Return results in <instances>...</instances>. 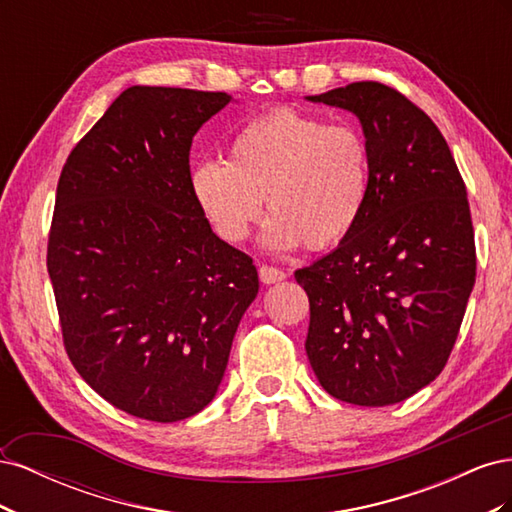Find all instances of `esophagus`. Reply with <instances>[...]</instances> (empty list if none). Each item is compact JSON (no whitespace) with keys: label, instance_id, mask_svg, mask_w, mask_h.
<instances>
[{"label":"esophagus","instance_id":"esophagus-1","mask_svg":"<svg viewBox=\"0 0 512 512\" xmlns=\"http://www.w3.org/2000/svg\"><path fill=\"white\" fill-rule=\"evenodd\" d=\"M258 275H260V282H262V284H277V282L286 280V273H284L282 269L269 267V265H262V267L258 269Z\"/></svg>","mask_w":512,"mask_h":512}]
</instances>
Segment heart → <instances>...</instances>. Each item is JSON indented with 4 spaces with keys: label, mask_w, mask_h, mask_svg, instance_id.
Listing matches in <instances>:
<instances>
[{
    "label": "heart",
    "mask_w": 512,
    "mask_h": 512,
    "mask_svg": "<svg viewBox=\"0 0 512 512\" xmlns=\"http://www.w3.org/2000/svg\"><path fill=\"white\" fill-rule=\"evenodd\" d=\"M190 183L200 213L226 243L250 235L265 198L271 250L301 243L327 250L350 235L365 211L369 149L350 126L277 108L239 130L228 164L200 162Z\"/></svg>",
    "instance_id": "b5f03b06"
}]
</instances>
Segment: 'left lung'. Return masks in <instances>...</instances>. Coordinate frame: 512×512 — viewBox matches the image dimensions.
Segmentation results:
<instances>
[{
    "label": "left lung",
    "instance_id": "left-lung-1",
    "mask_svg": "<svg viewBox=\"0 0 512 512\" xmlns=\"http://www.w3.org/2000/svg\"><path fill=\"white\" fill-rule=\"evenodd\" d=\"M359 117L369 192L337 250L294 271L305 350L329 395L391 406L440 376L476 280L474 228L451 149L421 108L376 81L307 96Z\"/></svg>",
    "mask_w": 512,
    "mask_h": 512
}]
</instances>
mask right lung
I'll use <instances>...</instances> for the list:
<instances>
[{
	"mask_svg": "<svg viewBox=\"0 0 512 512\" xmlns=\"http://www.w3.org/2000/svg\"><path fill=\"white\" fill-rule=\"evenodd\" d=\"M232 98L134 85L72 149L49 267L74 369L108 404L156 423L203 410L258 294L252 258L211 230L190 147Z\"/></svg>",
	"mask_w": 512,
	"mask_h": 512,
	"instance_id": "obj_1",
	"label": "right lung"
}]
</instances>
